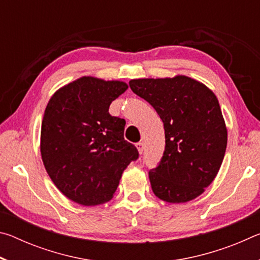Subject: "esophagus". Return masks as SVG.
I'll list each match as a JSON object with an SVG mask.
<instances>
[{"label": "esophagus", "instance_id": "esophagus-1", "mask_svg": "<svg viewBox=\"0 0 260 260\" xmlns=\"http://www.w3.org/2000/svg\"><path fill=\"white\" fill-rule=\"evenodd\" d=\"M136 148H138V151L139 153H142L144 150V143L143 142H139L136 143Z\"/></svg>", "mask_w": 260, "mask_h": 260}]
</instances>
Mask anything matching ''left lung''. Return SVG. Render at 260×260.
<instances>
[{
  "instance_id": "obj_1",
  "label": "left lung",
  "mask_w": 260,
  "mask_h": 260,
  "mask_svg": "<svg viewBox=\"0 0 260 260\" xmlns=\"http://www.w3.org/2000/svg\"><path fill=\"white\" fill-rule=\"evenodd\" d=\"M129 87L150 103L164 122L165 151L149 172L155 195L186 203L217 177L227 147V128L217 96L186 76L133 79Z\"/></svg>"
}]
</instances>
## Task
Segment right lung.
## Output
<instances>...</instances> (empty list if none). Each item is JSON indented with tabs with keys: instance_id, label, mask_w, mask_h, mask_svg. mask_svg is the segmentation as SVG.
Here are the masks:
<instances>
[{
	"instance_id": "1",
	"label": "right lung",
	"mask_w": 260,
	"mask_h": 260,
	"mask_svg": "<svg viewBox=\"0 0 260 260\" xmlns=\"http://www.w3.org/2000/svg\"><path fill=\"white\" fill-rule=\"evenodd\" d=\"M127 83L82 77L59 88L43 114L40 150L47 173L69 200L103 204L116 192L138 149L124 139L126 121L109 113Z\"/></svg>"
}]
</instances>
